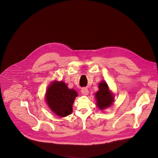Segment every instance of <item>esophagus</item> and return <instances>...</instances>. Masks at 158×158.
Listing matches in <instances>:
<instances>
[{
	"instance_id": "obj_1",
	"label": "esophagus",
	"mask_w": 158,
	"mask_h": 158,
	"mask_svg": "<svg viewBox=\"0 0 158 158\" xmlns=\"http://www.w3.org/2000/svg\"><path fill=\"white\" fill-rule=\"evenodd\" d=\"M81 91L82 94L85 95V96H87L89 94V90L87 88H83Z\"/></svg>"
}]
</instances>
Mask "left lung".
<instances>
[{
  "instance_id": "obj_1",
  "label": "left lung",
  "mask_w": 158,
  "mask_h": 158,
  "mask_svg": "<svg viewBox=\"0 0 158 158\" xmlns=\"http://www.w3.org/2000/svg\"><path fill=\"white\" fill-rule=\"evenodd\" d=\"M99 90L95 94L96 105L100 110L108 108L114 101V94L109 90L107 83L105 81H101L98 85Z\"/></svg>"
}]
</instances>
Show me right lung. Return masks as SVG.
Masks as SVG:
<instances>
[{
  "label": "right lung",
  "instance_id": "add662e5",
  "mask_svg": "<svg viewBox=\"0 0 158 158\" xmlns=\"http://www.w3.org/2000/svg\"><path fill=\"white\" fill-rule=\"evenodd\" d=\"M77 96V91L69 89L64 81H54L46 90L45 99L52 112L64 117L72 113V106Z\"/></svg>",
  "mask_w": 158,
  "mask_h": 158
}]
</instances>
